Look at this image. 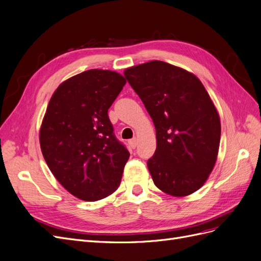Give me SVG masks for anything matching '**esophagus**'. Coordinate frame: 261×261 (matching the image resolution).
<instances>
[{"mask_svg":"<svg viewBox=\"0 0 261 261\" xmlns=\"http://www.w3.org/2000/svg\"><path fill=\"white\" fill-rule=\"evenodd\" d=\"M129 145H130V147L132 148H136V146H137V139L136 138H133V139H130L129 141Z\"/></svg>","mask_w":261,"mask_h":261,"instance_id":"esophagus-1","label":"esophagus"}]
</instances>
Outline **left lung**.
<instances>
[{
  "label": "left lung",
  "mask_w": 261,
  "mask_h": 261,
  "mask_svg": "<svg viewBox=\"0 0 261 261\" xmlns=\"http://www.w3.org/2000/svg\"><path fill=\"white\" fill-rule=\"evenodd\" d=\"M125 78L151 116L156 149L147 162L154 185L184 197L206 183L221 137L217 109L198 77L162 61L124 70Z\"/></svg>",
  "instance_id": "1"
}]
</instances>
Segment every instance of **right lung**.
I'll list each match as a JSON object with an SVG mask.
<instances>
[{
    "mask_svg": "<svg viewBox=\"0 0 261 261\" xmlns=\"http://www.w3.org/2000/svg\"><path fill=\"white\" fill-rule=\"evenodd\" d=\"M125 84L112 70H86L63 82L46 108L39 135L43 158L82 200L106 198L120 186L129 152L115 138L108 110Z\"/></svg>",
    "mask_w": 261,
    "mask_h": 261,
    "instance_id": "1",
    "label": "right lung"
}]
</instances>
